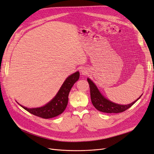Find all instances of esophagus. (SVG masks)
Segmentation results:
<instances>
[{
  "label": "esophagus",
  "mask_w": 154,
  "mask_h": 154,
  "mask_svg": "<svg viewBox=\"0 0 154 154\" xmlns=\"http://www.w3.org/2000/svg\"><path fill=\"white\" fill-rule=\"evenodd\" d=\"M81 72H82V74H85L87 73V71H86V70L85 69H82L81 70Z\"/></svg>",
  "instance_id": "1"
}]
</instances>
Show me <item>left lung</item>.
<instances>
[{
  "label": "left lung",
  "mask_w": 154,
  "mask_h": 154,
  "mask_svg": "<svg viewBox=\"0 0 154 154\" xmlns=\"http://www.w3.org/2000/svg\"><path fill=\"white\" fill-rule=\"evenodd\" d=\"M88 84L90 87V92H91V98L92 105H94L95 108L99 111L103 112L105 113H119L123 112L131 107L140 98H139L132 102V103L128 105H118L113 103L109 100L106 99L104 96L101 95L100 91L97 89L96 86L94 85L90 79H87Z\"/></svg>",
  "instance_id": "1"
}]
</instances>
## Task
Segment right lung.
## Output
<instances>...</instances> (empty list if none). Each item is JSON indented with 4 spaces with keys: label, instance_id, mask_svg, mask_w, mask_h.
I'll use <instances>...</instances> for the list:
<instances>
[{
    "label": "right lung",
    "instance_id": "add662e5",
    "mask_svg": "<svg viewBox=\"0 0 154 154\" xmlns=\"http://www.w3.org/2000/svg\"><path fill=\"white\" fill-rule=\"evenodd\" d=\"M80 78L79 72H76L69 76L63 83L57 94L49 103L45 106L35 109H27L20 105L22 108L38 117L49 119L56 117L62 114L68 103V96L72 87Z\"/></svg>",
    "mask_w": 154,
    "mask_h": 154
}]
</instances>
